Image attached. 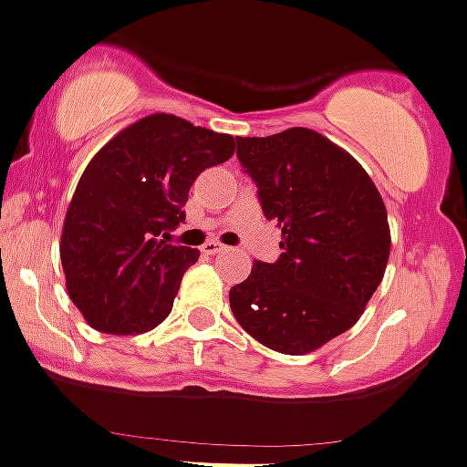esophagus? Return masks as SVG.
Wrapping results in <instances>:
<instances>
[{
    "mask_svg": "<svg viewBox=\"0 0 467 467\" xmlns=\"http://www.w3.org/2000/svg\"><path fill=\"white\" fill-rule=\"evenodd\" d=\"M202 252L204 254H223V252H227V247H224V244H220V243H215V240H209V243L204 244V247H202Z\"/></svg>",
    "mask_w": 467,
    "mask_h": 467,
    "instance_id": "34e87169",
    "label": "esophagus"
}]
</instances>
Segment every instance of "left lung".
<instances>
[{
	"label": "left lung",
	"instance_id": "left-lung-1",
	"mask_svg": "<svg viewBox=\"0 0 467 467\" xmlns=\"http://www.w3.org/2000/svg\"><path fill=\"white\" fill-rule=\"evenodd\" d=\"M258 204L281 229L275 263L229 290L234 317L281 354H306L357 325L384 279L389 215L366 170L311 129L235 138Z\"/></svg>",
	"mask_w": 467,
	"mask_h": 467
}]
</instances>
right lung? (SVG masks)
I'll use <instances>...</instances> for the list:
<instances>
[{
	"mask_svg": "<svg viewBox=\"0 0 467 467\" xmlns=\"http://www.w3.org/2000/svg\"><path fill=\"white\" fill-rule=\"evenodd\" d=\"M227 133L177 115L138 119L97 151L78 179L61 238L67 293L101 334H145L172 311L200 252L168 243L188 191L234 156Z\"/></svg>",
	"mask_w": 467,
	"mask_h": 467,
	"instance_id": "right-lung-1",
	"label": "right lung"
}]
</instances>
